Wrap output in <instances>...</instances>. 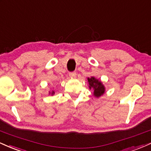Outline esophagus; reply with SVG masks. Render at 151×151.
Instances as JSON below:
<instances>
[{
    "label": "esophagus",
    "instance_id": "obj_1",
    "mask_svg": "<svg viewBox=\"0 0 151 151\" xmlns=\"http://www.w3.org/2000/svg\"><path fill=\"white\" fill-rule=\"evenodd\" d=\"M69 76H70V78H75L76 77V72H71L69 73Z\"/></svg>",
    "mask_w": 151,
    "mask_h": 151
}]
</instances>
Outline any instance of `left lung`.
<instances>
[{"label": "left lung", "mask_w": 151, "mask_h": 151, "mask_svg": "<svg viewBox=\"0 0 151 151\" xmlns=\"http://www.w3.org/2000/svg\"><path fill=\"white\" fill-rule=\"evenodd\" d=\"M88 82L90 89L93 90V95L94 97L99 98L105 93V87L99 79H97L94 76H91L90 78H88Z\"/></svg>", "instance_id": "1"}]
</instances>
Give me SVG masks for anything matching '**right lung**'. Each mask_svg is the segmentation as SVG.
Listing matches in <instances>:
<instances>
[{"label":"right lung","instance_id":"obj_1","mask_svg":"<svg viewBox=\"0 0 151 151\" xmlns=\"http://www.w3.org/2000/svg\"><path fill=\"white\" fill-rule=\"evenodd\" d=\"M49 95H54V94H55V92H54V90H52V91H49Z\"/></svg>","mask_w":151,"mask_h":151}]
</instances>
